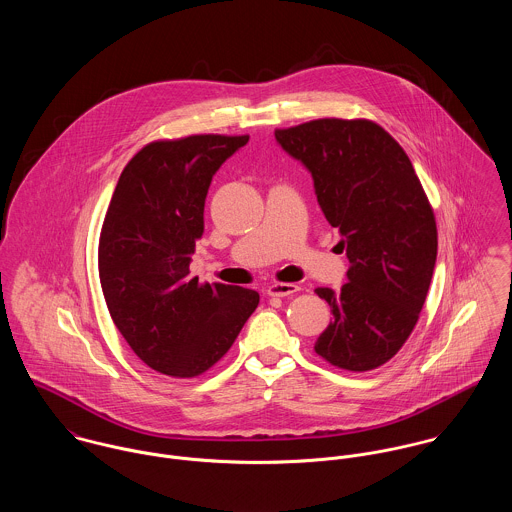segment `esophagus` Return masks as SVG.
Returning <instances> with one entry per match:
<instances>
[{
  "mask_svg": "<svg viewBox=\"0 0 512 512\" xmlns=\"http://www.w3.org/2000/svg\"><path fill=\"white\" fill-rule=\"evenodd\" d=\"M269 296H279V298H283V296H290V294H294V292H298V286L292 283H275L269 286Z\"/></svg>",
  "mask_w": 512,
  "mask_h": 512,
  "instance_id": "esophagus-1",
  "label": "esophagus"
}]
</instances>
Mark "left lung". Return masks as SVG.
<instances>
[{
  "instance_id": "8db88e82",
  "label": "left lung",
  "mask_w": 512,
  "mask_h": 512,
  "mask_svg": "<svg viewBox=\"0 0 512 512\" xmlns=\"http://www.w3.org/2000/svg\"><path fill=\"white\" fill-rule=\"evenodd\" d=\"M275 137L314 178L349 259L340 290L316 288L334 314L314 351L345 371L381 367L412 334L436 255L434 210L397 141L375 121L324 117Z\"/></svg>"
}]
</instances>
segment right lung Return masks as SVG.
Wrapping results in <instances>:
<instances>
[{"instance_id": "1", "label": "right lung", "mask_w": 512, "mask_h": 512, "mask_svg": "<svg viewBox=\"0 0 512 512\" xmlns=\"http://www.w3.org/2000/svg\"><path fill=\"white\" fill-rule=\"evenodd\" d=\"M247 141L214 133L153 141L117 180L100 233V283L119 334L163 375L208 371L259 304L251 288L190 277L212 176Z\"/></svg>"}]
</instances>
